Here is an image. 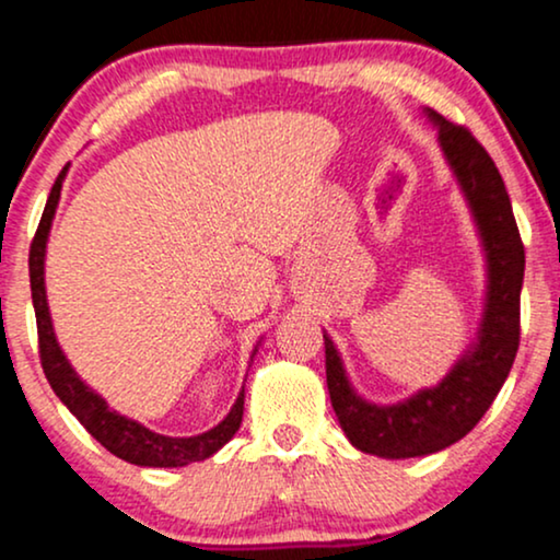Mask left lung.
<instances>
[{
    "instance_id": "8db88e82",
    "label": "left lung",
    "mask_w": 560,
    "mask_h": 560,
    "mask_svg": "<svg viewBox=\"0 0 560 560\" xmlns=\"http://www.w3.org/2000/svg\"><path fill=\"white\" fill-rule=\"evenodd\" d=\"M423 116L436 127L441 155L480 238L486 259V291L475 337L452 369L433 386L399 402L378 405L358 395L332 337L324 332L327 389L335 416L350 444L384 459H410L441 452L465 439L506 382L520 348V295L524 246L506 186L482 144L431 108Z\"/></svg>"
}]
</instances>
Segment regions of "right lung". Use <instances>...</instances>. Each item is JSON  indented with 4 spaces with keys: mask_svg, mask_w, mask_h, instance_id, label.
<instances>
[{
    "mask_svg": "<svg viewBox=\"0 0 560 560\" xmlns=\"http://www.w3.org/2000/svg\"><path fill=\"white\" fill-rule=\"evenodd\" d=\"M67 178V168L61 171L57 182L51 186V195H48L46 210L40 215L36 238L31 246V293H33V308H36V322H38V342H40V363H44V374L51 384V389L57 392V397L65 402V407L72 412L74 418L85 425V431L98 441L101 446H106L108 452L116 457L129 462L137 467H186L191 462H202L212 454L220 452L228 441L236 436L241 428V418H244V386H241L236 402H233L228 416L220 420L218 425H212L210 431L197 433V436H163V433L150 431L148 425H142L140 420L121 416L108 407L93 386L85 384L80 378L78 371L72 369L69 358L61 350L54 332L51 312H48V299H46V246H48V233H51L54 215H57L59 197H61V184ZM261 345H254V355H257Z\"/></svg>",
    "mask_w": 560,
    "mask_h": 560,
    "instance_id": "1",
    "label": "right lung"
}]
</instances>
